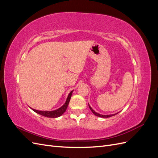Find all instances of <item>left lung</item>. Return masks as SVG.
I'll list each match as a JSON object with an SVG mask.
<instances>
[{
    "label": "left lung",
    "instance_id": "8db88e82",
    "mask_svg": "<svg viewBox=\"0 0 158 158\" xmlns=\"http://www.w3.org/2000/svg\"><path fill=\"white\" fill-rule=\"evenodd\" d=\"M88 106H89V109H90V110L91 111H92V113L95 114V115H96V116H98V117H103V118H107V117H112V116H114V115H115L116 114H117V113H116V114H107V115H103V114H99V113H96L95 112V111H94V110L92 109V108L90 106H89V105L88 104Z\"/></svg>",
    "mask_w": 158,
    "mask_h": 158
}]
</instances>
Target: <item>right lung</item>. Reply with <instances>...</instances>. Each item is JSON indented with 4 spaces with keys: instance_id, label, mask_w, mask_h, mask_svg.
<instances>
[{
    "instance_id": "right-lung-1",
    "label": "right lung",
    "mask_w": 158,
    "mask_h": 158,
    "mask_svg": "<svg viewBox=\"0 0 158 158\" xmlns=\"http://www.w3.org/2000/svg\"><path fill=\"white\" fill-rule=\"evenodd\" d=\"M73 92L72 91L70 92V93L69 94V96L67 98V99L65 102V103L63 105V106L61 107H60L58 109H56L55 111H38V110H35L32 109V110L33 111H35V113L41 114L42 116H44L46 117H49V118H56V117H59L60 116H61L63 114L65 111L67 109V107L69 106V103L70 102V99L71 98V95L73 94Z\"/></svg>"
}]
</instances>
